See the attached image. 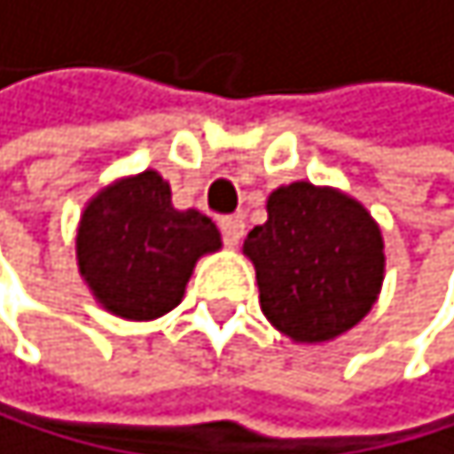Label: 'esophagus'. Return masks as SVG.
<instances>
[{
	"label": "esophagus",
	"mask_w": 454,
	"mask_h": 454,
	"mask_svg": "<svg viewBox=\"0 0 454 454\" xmlns=\"http://www.w3.org/2000/svg\"><path fill=\"white\" fill-rule=\"evenodd\" d=\"M219 227H222V235H224V241L230 247H235L241 241V235H244V219H241V215H224V219L219 222Z\"/></svg>",
	"instance_id": "1"
}]
</instances>
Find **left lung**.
Masks as SVG:
<instances>
[{"mask_svg":"<svg viewBox=\"0 0 454 454\" xmlns=\"http://www.w3.org/2000/svg\"><path fill=\"white\" fill-rule=\"evenodd\" d=\"M249 230L261 308L294 341H330L364 318L383 286V239L364 205L333 188L291 183Z\"/></svg>","mask_w":454,"mask_h":454,"instance_id":"obj_1","label":"left lung"}]
</instances>
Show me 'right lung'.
<instances>
[{"instance_id":"obj_1","label":"right lung","mask_w":454,"mask_h":454,"mask_svg":"<svg viewBox=\"0 0 454 454\" xmlns=\"http://www.w3.org/2000/svg\"><path fill=\"white\" fill-rule=\"evenodd\" d=\"M219 247L207 215L171 207V188L158 171L105 188L77 232L85 283L107 310L136 322L177 308L193 263Z\"/></svg>"}]
</instances>
